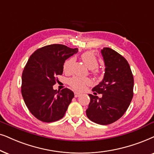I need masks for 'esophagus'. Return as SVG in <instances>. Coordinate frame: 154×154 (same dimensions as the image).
Returning <instances> with one entry per match:
<instances>
[{
  "instance_id": "obj_1",
  "label": "esophagus",
  "mask_w": 154,
  "mask_h": 154,
  "mask_svg": "<svg viewBox=\"0 0 154 154\" xmlns=\"http://www.w3.org/2000/svg\"><path fill=\"white\" fill-rule=\"evenodd\" d=\"M81 95L80 93H79V92H75V96L76 98L78 97V96H79Z\"/></svg>"
}]
</instances>
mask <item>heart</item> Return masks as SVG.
Here are the masks:
<instances>
[{
  "label": "heart",
  "mask_w": 154,
  "mask_h": 154,
  "mask_svg": "<svg viewBox=\"0 0 154 154\" xmlns=\"http://www.w3.org/2000/svg\"><path fill=\"white\" fill-rule=\"evenodd\" d=\"M83 62L85 64L89 67V69H96L98 66V60L97 58L93 53L85 52L81 56ZM74 62H75V58H69V59L65 61L63 65V70L65 72H69L71 71L72 67ZM93 72L96 74L98 72L97 70L93 69ZM68 84L71 86L73 89L75 90H78V91H82L86 88L87 86H89L91 84V81L89 78L87 77H72L70 79H69Z\"/></svg>",
  "instance_id": "obj_1"
}]
</instances>
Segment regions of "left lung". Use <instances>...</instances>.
Instances as JSON below:
<instances>
[{"label":"left lung","instance_id":"left-lung-1","mask_svg":"<svg viewBox=\"0 0 154 154\" xmlns=\"http://www.w3.org/2000/svg\"><path fill=\"white\" fill-rule=\"evenodd\" d=\"M105 73L103 80L89 94L90 103L86 110L90 120L99 125L117 121L126 112L133 97L134 77L125 58L110 48L101 50ZM96 93H101L98 98Z\"/></svg>","mask_w":154,"mask_h":154}]
</instances>
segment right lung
<instances>
[{
  "mask_svg": "<svg viewBox=\"0 0 154 154\" xmlns=\"http://www.w3.org/2000/svg\"><path fill=\"white\" fill-rule=\"evenodd\" d=\"M62 44H51L34 51L24 67L22 76L21 91L31 113L44 122L60 120L74 97L70 89H53L57 76L63 72L65 61L77 53Z\"/></svg>",
  "mask_w": 154,
  "mask_h": 154,
  "instance_id": "add662e5",
  "label": "right lung"
}]
</instances>
